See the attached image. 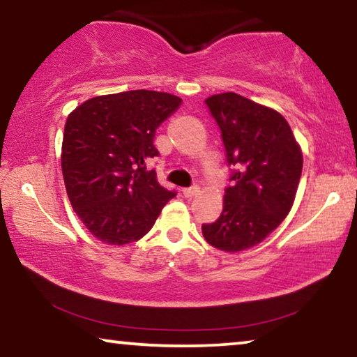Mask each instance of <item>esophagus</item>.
<instances>
[{
    "label": "esophagus",
    "mask_w": 357,
    "mask_h": 357,
    "mask_svg": "<svg viewBox=\"0 0 357 357\" xmlns=\"http://www.w3.org/2000/svg\"><path fill=\"white\" fill-rule=\"evenodd\" d=\"M197 192H199L197 185H192V188H184V189H183L184 197H194V195L197 194Z\"/></svg>",
    "instance_id": "34e87169"
}]
</instances>
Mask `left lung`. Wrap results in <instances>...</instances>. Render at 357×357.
Instances as JSON below:
<instances>
[{
	"label": "left lung",
	"mask_w": 357,
	"mask_h": 357,
	"mask_svg": "<svg viewBox=\"0 0 357 357\" xmlns=\"http://www.w3.org/2000/svg\"><path fill=\"white\" fill-rule=\"evenodd\" d=\"M234 167L225 189L223 212L202 225L205 241L225 252L254 248L293 207L303 172V152L286 119L234 92L205 100Z\"/></svg>",
	"instance_id": "obj_1"
}]
</instances>
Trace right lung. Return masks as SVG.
<instances>
[{
	"label": "right lung",
	"mask_w": 357,
	"mask_h": 357,
	"mask_svg": "<svg viewBox=\"0 0 357 357\" xmlns=\"http://www.w3.org/2000/svg\"><path fill=\"white\" fill-rule=\"evenodd\" d=\"M183 100L155 90L100 95L64 126L61 168L74 212L102 243L124 245L152 229L176 192L158 184L147 162L158 157L155 130Z\"/></svg>",
	"instance_id": "obj_1"
}]
</instances>
